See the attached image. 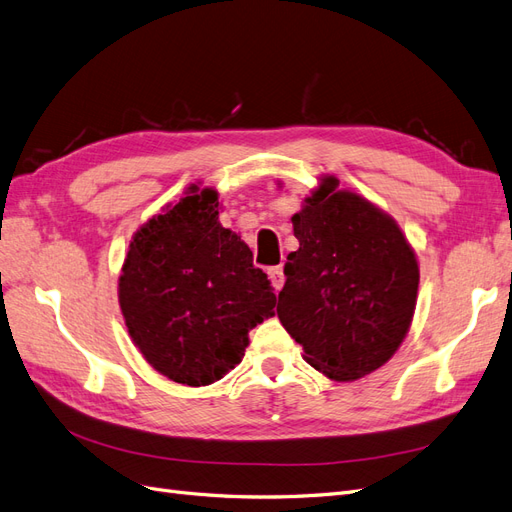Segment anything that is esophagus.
Wrapping results in <instances>:
<instances>
[{
  "label": "esophagus",
  "instance_id": "1",
  "mask_svg": "<svg viewBox=\"0 0 512 512\" xmlns=\"http://www.w3.org/2000/svg\"><path fill=\"white\" fill-rule=\"evenodd\" d=\"M269 280L275 292H280L284 286V267H271L269 269Z\"/></svg>",
  "mask_w": 512,
  "mask_h": 512
}]
</instances>
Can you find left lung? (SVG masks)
I'll list each match as a JSON object with an SVG mask.
<instances>
[{
    "mask_svg": "<svg viewBox=\"0 0 512 512\" xmlns=\"http://www.w3.org/2000/svg\"><path fill=\"white\" fill-rule=\"evenodd\" d=\"M277 318L303 359L331 380L382 367L404 342L416 307L418 260L389 213L322 177L292 215Z\"/></svg>",
    "mask_w": 512,
    "mask_h": 512,
    "instance_id": "8db88e82",
    "label": "left lung"
}]
</instances>
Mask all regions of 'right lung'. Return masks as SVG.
Masks as SVG:
<instances>
[{"label":"right lung","mask_w":512,"mask_h":512,"mask_svg":"<svg viewBox=\"0 0 512 512\" xmlns=\"http://www.w3.org/2000/svg\"><path fill=\"white\" fill-rule=\"evenodd\" d=\"M213 188L192 183L134 232L119 307L134 346L168 380L207 386L241 363L275 294L252 250L218 220Z\"/></svg>","instance_id":"right-lung-1"}]
</instances>
